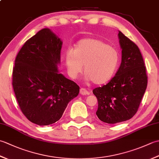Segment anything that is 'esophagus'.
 <instances>
[{
  "label": "esophagus",
  "instance_id": "1",
  "mask_svg": "<svg viewBox=\"0 0 159 159\" xmlns=\"http://www.w3.org/2000/svg\"><path fill=\"white\" fill-rule=\"evenodd\" d=\"M80 93L81 95H89V92L85 88H81L80 89Z\"/></svg>",
  "mask_w": 159,
  "mask_h": 159
}]
</instances>
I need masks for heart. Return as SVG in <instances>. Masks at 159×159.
Listing matches in <instances>:
<instances>
[{"mask_svg": "<svg viewBox=\"0 0 159 159\" xmlns=\"http://www.w3.org/2000/svg\"><path fill=\"white\" fill-rule=\"evenodd\" d=\"M119 59L116 49L97 39L80 40L75 50H68L66 53L67 70L71 78L76 79L85 65L86 79L98 85L111 79L117 68Z\"/></svg>", "mask_w": 159, "mask_h": 159, "instance_id": "1", "label": "heart"}]
</instances>
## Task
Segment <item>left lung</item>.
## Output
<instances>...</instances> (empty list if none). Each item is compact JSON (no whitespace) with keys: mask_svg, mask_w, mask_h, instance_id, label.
<instances>
[{"mask_svg":"<svg viewBox=\"0 0 159 159\" xmlns=\"http://www.w3.org/2000/svg\"><path fill=\"white\" fill-rule=\"evenodd\" d=\"M121 62L107 85L96 87L93 93L98 99L96 115L107 124L126 121L137 112L148 85L146 67L138 46L122 33H118Z\"/></svg>","mask_w":159,"mask_h":159,"instance_id":"1","label":"left lung"}]
</instances>
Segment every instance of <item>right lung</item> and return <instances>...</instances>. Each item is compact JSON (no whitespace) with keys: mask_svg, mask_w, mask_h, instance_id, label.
I'll return each instance as SVG.
<instances>
[{"mask_svg":"<svg viewBox=\"0 0 159 159\" xmlns=\"http://www.w3.org/2000/svg\"><path fill=\"white\" fill-rule=\"evenodd\" d=\"M61 46L49 29H43L25 43L15 59L12 85L16 100L25 117L39 126L58 121L79 93V86L57 70Z\"/></svg>","mask_w":159,"mask_h":159,"instance_id":"obj_1","label":"right lung"}]
</instances>
